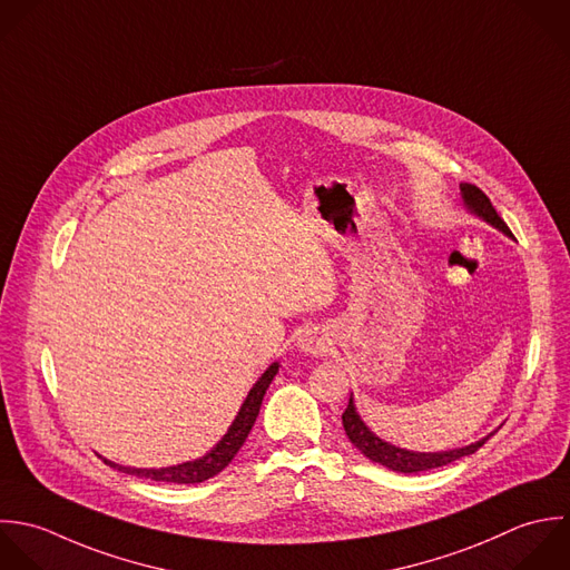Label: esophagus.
I'll return each instance as SVG.
<instances>
[{
	"label": "esophagus",
	"instance_id": "34e87169",
	"mask_svg": "<svg viewBox=\"0 0 570 570\" xmlns=\"http://www.w3.org/2000/svg\"><path fill=\"white\" fill-rule=\"evenodd\" d=\"M299 346H302L304 351H308V353H322V351L326 348V340H324L320 333L308 331V333H304V335L299 337Z\"/></svg>",
	"mask_w": 570,
	"mask_h": 570
}]
</instances>
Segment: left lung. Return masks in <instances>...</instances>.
<instances>
[{
	"label": "left lung",
	"mask_w": 570,
	"mask_h": 570,
	"mask_svg": "<svg viewBox=\"0 0 570 570\" xmlns=\"http://www.w3.org/2000/svg\"><path fill=\"white\" fill-rule=\"evenodd\" d=\"M462 195H464V202L469 204V208L473 213H478L480 217H484L489 224H493L495 228H500L502 233L507 235H513L507 226V222L498 215V210L493 208L491 199L473 184H462ZM342 424H344V431L348 435V440L371 460V462H377L391 471H397V473H420V471H429V469H440V466H446L455 460H462L466 455H473L480 446H484V442L491 438H484L471 446H464V449H455V451H444V453H411V451H404V449H397L393 444H386L384 440L375 438L366 426L364 422L360 420L357 411H355V404H353V397L348 400V406L342 415Z\"/></svg>",
	"instance_id": "1"
}]
</instances>
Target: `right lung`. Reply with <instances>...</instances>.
<instances>
[{
  "label": "right lung",
  "mask_w": 570,
  "mask_h": 570,
  "mask_svg": "<svg viewBox=\"0 0 570 570\" xmlns=\"http://www.w3.org/2000/svg\"><path fill=\"white\" fill-rule=\"evenodd\" d=\"M279 364H271L268 371L259 377V382L250 389L246 402L242 404L235 422L230 424L228 433L222 438V442L206 453L199 460L186 462V464H177V466H168V469H128V466H119L115 462L104 460V464L126 473V475H135V478H144V480H153V482H168V484H199L213 475H217L219 471H224L230 460L237 455V451L242 449V444L246 442L257 415H259V406L264 400V393L268 389V384L273 382V377L277 375Z\"/></svg>",
  "instance_id": "right-lung-1"
}]
</instances>
